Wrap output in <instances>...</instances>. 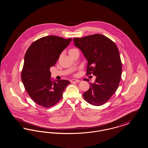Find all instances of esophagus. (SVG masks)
<instances>
[{
	"label": "esophagus",
	"instance_id": "obj_1",
	"mask_svg": "<svg viewBox=\"0 0 148 148\" xmlns=\"http://www.w3.org/2000/svg\"><path fill=\"white\" fill-rule=\"evenodd\" d=\"M80 81L79 80L77 79H71V83H79Z\"/></svg>",
	"mask_w": 148,
	"mask_h": 148
}]
</instances>
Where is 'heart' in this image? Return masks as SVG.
Wrapping results in <instances>:
<instances>
[{"mask_svg":"<svg viewBox=\"0 0 148 148\" xmlns=\"http://www.w3.org/2000/svg\"><path fill=\"white\" fill-rule=\"evenodd\" d=\"M76 49H71L69 50V52H71V51H73V50H74Z\"/></svg>","mask_w":148,"mask_h":148,"instance_id":"obj_1","label":"heart"}]
</instances>
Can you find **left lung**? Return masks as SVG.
<instances>
[{"instance_id": "1", "label": "left lung", "mask_w": 148, "mask_h": 148, "mask_svg": "<svg viewBox=\"0 0 148 148\" xmlns=\"http://www.w3.org/2000/svg\"><path fill=\"white\" fill-rule=\"evenodd\" d=\"M88 60L87 75L96 76L94 83L83 93L88 103L100 106L106 103L116 92L121 77L122 65L116 44L104 35L95 34L73 39ZM89 82V79H84Z\"/></svg>"}]
</instances>
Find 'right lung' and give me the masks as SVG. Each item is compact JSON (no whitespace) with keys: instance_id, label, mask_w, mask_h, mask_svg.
Returning a JSON list of instances; mask_svg holds the SVG:
<instances>
[{"instance_id":"obj_1","label":"right lung","mask_w":148,"mask_h":148,"mask_svg":"<svg viewBox=\"0 0 148 148\" xmlns=\"http://www.w3.org/2000/svg\"><path fill=\"white\" fill-rule=\"evenodd\" d=\"M71 38L50 35L33 42L27 50L21 78L26 92L37 104L48 108L62 98L68 80L52 82L50 68L54 66Z\"/></svg>"}]
</instances>
